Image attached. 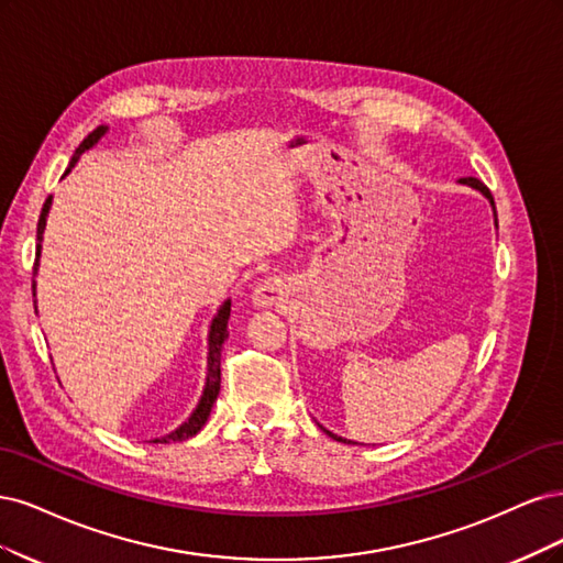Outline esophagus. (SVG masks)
<instances>
[{
	"label": "esophagus",
	"mask_w": 563,
	"mask_h": 563,
	"mask_svg": "<svg viewBox=\"0 0 563 563\" xmlns=\"http://www.w3.org/2000/svg\"><path fill=\"white\" fill-rule=\"evenodd\" d=\"M280 299H283V287L278 280H266L255 289V303L262 308L278 306Z\"/></svg>",
	"instance_id": "1"
}]
</instances>
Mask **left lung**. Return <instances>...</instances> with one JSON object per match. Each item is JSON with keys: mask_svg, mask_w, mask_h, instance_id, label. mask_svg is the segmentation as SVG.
Here are the masks:
<instances>
[{"mask_svg": "<svg viewBox=\"0 0 563 563\" xmlns=\"http://www.w3.org/2000/svg\"><path fill=\"white\" fill-rule=\"evenodd\" d=\"M461 185H467V187H473V189H477L484 198H488V203H492V208H494V217H496V206H494V196H492V191L486 189V185L482 183V179H477V177H463V179H459ZM496 227H498V220H496ZM322 428V426H320ZM324 432L330 434L332 440H336V442H343V444H355V442H351V440H343V438H339V434H334L332 430H328V428H322Z\"/></svg>", "mask_w": 563, "mask_h": 563, "instance_id": "left-lung-1", "label": "left lung"}]
</instances>
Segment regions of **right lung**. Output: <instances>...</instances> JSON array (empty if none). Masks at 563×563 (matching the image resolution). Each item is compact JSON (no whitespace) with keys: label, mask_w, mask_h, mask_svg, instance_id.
Here are the masks:
<instances>
[{"label":"right lung","mask_w":563,"mask_h":563,"mask_svg":"<svg viewBox=\"0 0 563 563\" xmlns=\"http://www.w3.org/2000/svg\"><path fill=\"white\" fill-rule=\"evenodd\" d=\"M110 131L107 125H98V129L90 133L79 147L75 152V156L69 158V166L65 170L71 173V168L77 166V161L81 158L84 152L93 150L96 144L100 142V137ZM63 175V177H65ZM51 203H53V196L46 198V203L42 208V214H40V224H37V257H34V276H37L40 271V257H42V241H44V229H46V217H48V210H51ZM32 295L37 297V280H32ZM34 306H37V299H34ZM37 311V308H34ZM229 316H231V299H227L220 308H217V313L210 322V330H208V372H206V386H203V395L201 400H198L196 409L191 411L189 419L175 428L173 432L163 434V438H156L152 440V444H170V442H185L189 438H194V434L201 430L208 421V416L212 411V405L217 400V395H220V384H222V372H220V360H222V343L229 339V332H227V322H229Z\"/></svg>","instance_id":"right-lung-1"}]
</instances>
